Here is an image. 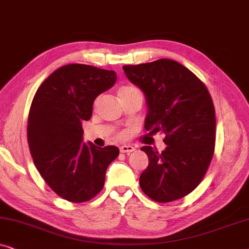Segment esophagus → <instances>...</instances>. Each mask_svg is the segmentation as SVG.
Returning a JSON list of instances; mask_svg holds the SVG:
<instances>
[{
    "label": "esophagus",
    "mask_w": 249,
    "mask_h": 249,
    "mask_svg": "<svg viewBox=\"0 0 249 249\" xmlns=\"http://www.w3.org/2000/svg\"><path fill=\"white\" fill-rule=\"evenodd\" d=\"M134 151H135V147H134V146H131V145H122L120 147V152L121 153H127V154H129V153H131Z\"/></svg>",
    "instance_id": "1"
}]
</instances>
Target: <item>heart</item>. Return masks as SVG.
Instances as JSON below:
<instances>
[{
    "mask_svg": "<svg viewBox=\"0 0 249 249\" xmlns=\"http://www.w3.org/2000/svg\"><path fill=\"white\" fill-rule=\"evenodd\" d=\"M118 94H119V97H121V96H125V95H130V94H142V93H141V91H139L136 87H132V86H122V87L119 88ZM120 136H122V135H120Z\"/></svg>",
    "mask_w": 249,
    "mask_h": 249,
    "instance_id": "b5f03b06",
    "label": "heart"
}]
</instances>
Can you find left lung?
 Wrapping results in <instances>:
<instances>
[{"label":"left lung","mask_w":249,"mask_h":249,"mask_svg":"<svg viewBox=\"0 0 249 249\" xmlns=\"http://www.w3.org/2000/svg\"><path fill=\"white\" fill-rule=\"evenodd\" d=\"M125 76L145 94V129L165 136L161 153L144 146L148 166L139 178L142 192L159 203L188 195L209 169L215 146V110L205 85L173 60L124 66Z\"/></svg>","instance_id":"1"}]
</instances>
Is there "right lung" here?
Masks as SVG:
<instances>
[{
  "label": "right lung",
  "mask_w": 249,
  "mask_h": 249,
  "mask_svg": "<svg viewBox=\"0 0 249 249\" xmlns=\"http://www.w3.org/2000/svg\"><path fill=\"white\" fill-rule=\"evenodd\" d=\"M115 81L112 70L67 64L50 74L34 96L27 127L30 154L50 188L69 202L94 198L119 155L115 146L84 144L81 127L91 117L95 98Z\"/></svg>",
  "instance_id": "right-lung-1"
}]
</instances>
